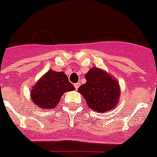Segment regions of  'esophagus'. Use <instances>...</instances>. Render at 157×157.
Segmentation results:
<instances>
[{
  "label": "esophagus",
  "instance_id": "obj_1",
  "mask_svg": "<svg viewBox=\"0 0 157 157\" xmlns=\"http://www.w3.org/2000/svg\"><path fill=\"white\" fill-rule=\"evenodd\" d=\"M79 86H80V83H76V84H74V87H75L76 90H78Z\"/></svg>",
  "mask_w": 157,
  "mask_h": 157
}]
</instances>
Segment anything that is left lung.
<instances>
[{
  "label": "left lung",
  "instance_id": "1",
  "mask_svg": "<svg viewBox=\"0 0 157 157\" xmlns=\"http://www.w3.org/2000/svg\"><path fill=\"white\" fill-rule=\"evenodd\" d=\"M84 77L86 83L78 90L85 98L89 107L100 112L114 108L120 94L117 81L97 67H93Z\"/></svg>",
  "mask_w": 157,
  "mask_h": 157
}]
</instances>
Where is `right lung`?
Returning <instances> with one entry per match:
<instances>
[{"label": "right lung", "instance_id": "right-lung-1", "mask_svg": "<svg viewBox=\"0 0 157 157\" xmlns=\"http://www.w3.org/2000/svg\"><path fill=\"white\" fill-rule=\"evenodd\" d=\"M75 90L63 72L50 70L41 78L31 90L32 101L44 109L54 108L64 92Z\"/></svg>", "mask_w": 157, "mask_h": 157}]
</instances>
